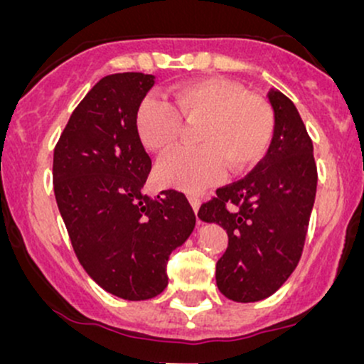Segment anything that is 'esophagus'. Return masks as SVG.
<instances>
[{"label": "esophagus", "instance_id": "esophagus-1", "mask_svg": "<svg viewBox=\"0 0 364 364\" xmlns=\"http://www.w3.org/2000/svg\"><path fill=\"white\" fill-rule=\"evenodd\" d=\"M188 200H190L191 207H193V210H195V214H196V212H198V208H200V200H198V196H196V195H190V196H188Z\"/></svg>", "mask_w": 364, "mask_h": 364}]
</instances>
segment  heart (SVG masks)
Listing matches in <instances>:
<instances>
[{"mask_svg": "<svg viewBox=\"0 0 364 364\" xmlns=\"http://www.w3.org/2000/svg\"><path fill=\"white\" fill-rule=\"evenodd\" d=\"M181 118L202 121L196 149H174L156 166L159 185L178 190H203L223 176L224 162L243 171L265 154L274 132V116L262 99L224 78L188 82L173 90V104L147 95L136 109L135 124L141 144L161 152L178 139Z\"/></svg>", "mask_w": 364, "mask_h": 364, "instance_id": "1", "label": "heart"}]
</instances>
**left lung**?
<instances>
[{
  "label": "left lung",
  "instance_id": "1",
  "mask_svg": "<svg viewBox=\"0 0 364 364\" xmlns=\"http://www.w3.org/2000/svg\"><path fill=\"white\" fill-rule=\"evenodd\" d=\"M274 135L248 176L219 188L198 217L223 225L229 245L215 265L225 298L255 303L272 296L301 258L316 195L313 144L298 109L282 92H267Z\"/></svg>",
  "mask_w": 364,
  "mask_h": 364
}]
</instances>
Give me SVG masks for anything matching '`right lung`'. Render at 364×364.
<instances>
[{"label":"right lung","instance_id":"right-lung-1","mask_svg":"<svg viewBox=\"0 0 364 364\" xmlns=\"http://www.w3.org/2000/svg\"><path fill=\"white\" fill-rule=\"evenodd\" d=\"M154 75H107L70 116L54 149L56 203L85 272L128 301L156 298L168 286L169 255L195 229L179 191L144 195L152 161L139 139L136 109Z\"/></svg>","mask_w":364,"mask_h":364}]
</instances>
